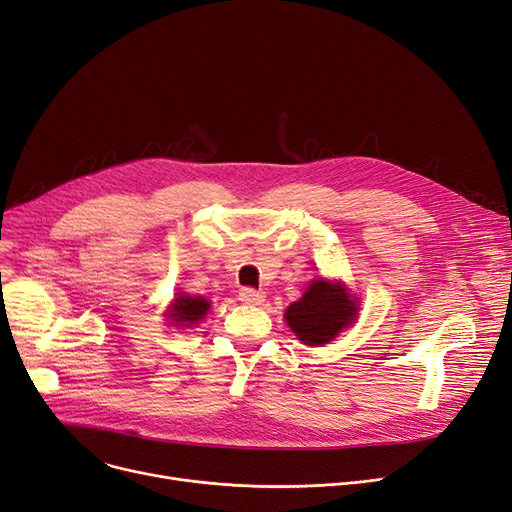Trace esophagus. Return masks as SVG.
Here are the masks:
<instances>
[{
  "mask_svg": "<svg viewBox=\"0 0 512 512\" xmlns=\"http://www.w3.org/2000/svg\"><path fill=\"white\" fill-rule=\"evenodd\" d=\"M238 299H240L242 303H247V305H261V303L265 301V292L255 290V288H251V286H245V288H240Z\"/></svg>",
  "mask_w": 512,
  "mask_h": 512,
  "instance_id": "34e87169",
  "label": "esophagus"
}]
</instances>
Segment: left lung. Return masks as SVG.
Returning a JSON list of instances; mask_svg holds the SVG:
<instances>
[{"label":"left lung","mask_w":512,"mask_h":512,"mask_svg":"<svg viewBox=\"0 0 512 512\" xmlns=\"http://www.w3.org/2000/svg\"><path fill=\"white\" fill-rule=\"evenodd\" d=\"M357 315L355 301L348 299L340 284L317 278L305 290L303 299L286 309L290 330L305 344H328Z\"/></svg>","instance_id":"left-lung-1"}]
</instances>
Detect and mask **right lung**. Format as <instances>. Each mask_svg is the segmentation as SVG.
<instances>
[{"mask_svg":"<svg viewBox=\"0 0 512 512\" xmlns=\"http://www.w3.org/2000/svg\"><path fill=\"white\" fill-rule=\"evenodd\" d=\"M207 309H209V303L201 297H178L174 301V307L168 313V317L172 321H176V324L193 326L199 319H203Z\"/></svg>","mask_w":512,"mask_h":512,"instance_id":"1","label":"right lung"}]
</instances>
